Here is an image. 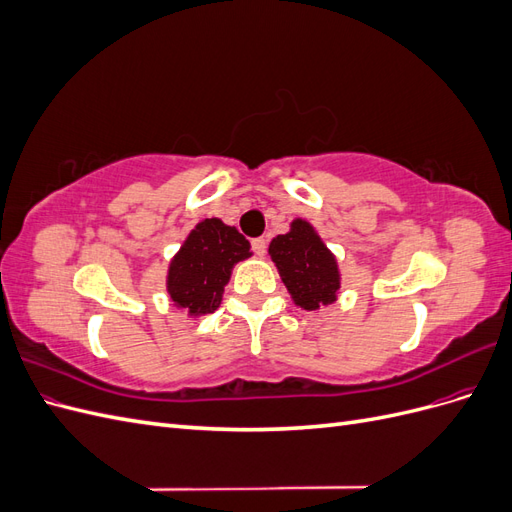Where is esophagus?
Wrapping results in <instances>:
<instances>
[{"label": "esophagus", "instance_id": "obj_1", "mask_svg": "<svg viewBox=\"0 0 512 512\" xmlns=\"http://www.w3.org/2000/svg\"><path fill=\"white\" fill-rule=\"evenodd\" d=\"M252 250H254L256 256H265V252H267V241L262 239V237L254 239V241H252Z\"/></svg>", "mask_w": 512, "mask_h": 512}]
</instances>
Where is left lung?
<instances>
[{
    "instance_id": "8db88e82",
    "label": "left lung",
    "mask_w": 512,
    "mask_h": 512,
    "mask_svg": "<svg viewBox=\"0 0 512 512\" xmlns=\"http://www.w3.org/2000/svg\"><path fill=\"white\" fill-rule=\"evenodd\" d=\"M269 256L297 307L316 312L337 301L342 288L337 258L307 220L294 218L286 235L269 243Z\"/></svg>"
}]
</instances>
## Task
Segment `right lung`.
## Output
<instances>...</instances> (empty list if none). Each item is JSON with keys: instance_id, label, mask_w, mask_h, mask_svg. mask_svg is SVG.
Segmentation results:
<instances>
[{"instance_id": "add662e5", "label": "right lung", "mask_w": 512, "mask_h": 512, "mask_svg": "<svg viewBox=\"0 0 512 512\" xmlns=\"http://www.w3.org/2000/svg\"><path fill=\"white\" fill-rule=\"evenodd\" d=\"M250 247L235 226L220 218L200 220L168 262V299L188 318L213 314L222 303L232 269L252 256Z\"/></svg>"}]
</instances>
